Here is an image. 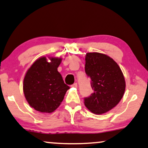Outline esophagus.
<instances>
[{
  "instance_id": "1",
  "label": "esophagus",
  "mask_w": 148,
  "mask_h": 148,
  "mask_svg": "<svg viewBox=\"0 0 148 148\" xmlns=\"http://www.w3.org/2000/svg\"><path fill=\"white\" fill-rule=\"evenodd\" d=\"M78 86V84H77V83H74L73 84L71 85V87H74V88H76Z\"/></svg>"
}]
</instances>
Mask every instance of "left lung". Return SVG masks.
<instances>
[{
  "mask_svg": "<svg viewBox=\"0 0 148 148\" xmlns=\"http://www.w3.org/2000/svg\"><path fill=\"white\" fill-rule=\"evenodd\" d=\"M85 60V72L94 92L84 98V104L92 113L104 114L122 98L125 89L123 74L118 64L106 54L87 53Z\"/></svg>",
  "mask_w": 148,
  "mask_h": 148,
  "instance_id": "8db88e82",
  "label": "left lung"
}]
</instances>
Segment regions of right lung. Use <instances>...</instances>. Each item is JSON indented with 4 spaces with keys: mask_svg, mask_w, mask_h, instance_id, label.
<instances>
[{
    "mask_svg": "<svg viewBox=\"0 0 148 148\" xmlns=\"http://www.w3.org/2000/svg\"><path fill=\"white\" fill-rule=\"evenodd\" d=\"M41 57L34 62L24 78L23 92L29 105L36 111L52 113L56 110L70 87L64 84L57 68L62 58Z\"/></svg>",
    "mask_w": 148,
    "mask_h": 148,
    "instance_id": "obj_1",
    "label": "right lung"
}]
</instances>
